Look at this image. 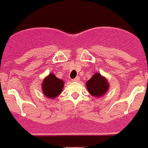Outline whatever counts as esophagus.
<instances>
[{
	"label": "esophagus",
	"mask_w": 148,
	"mask_h": 148,
	"mask_svg": "<svg viewBox=\"0 0 148 148\" xmlns=\"http://www.w3.org/2000/svg\"><path fill=\"white\" fill-rule=\"evenodd\" d=\"M72 80H73V82H78L79 80V76H77V77L74 78V79H73Z\"/></svg>",
	"instance_id": "34e87169"
}]
</instances>
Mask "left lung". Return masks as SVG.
<instances>
[{"label": "left lung", "instance_id": "obj_1", "mask_svg": "<svg viewBox=\"0 0 148 148\" xmlns=\"http://www.w3.org/2000/svg\"><path fill=\"white\" fill-rule=\"evenodd\" d=\"M87 89L92 95L100 97L106 94L108 89V83L106 78L99 73H95L86 83Z\"/></svg>", "mask_w": 148, "mask_h": 148}]
</instances>
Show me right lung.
Masks as SVG:
<instances>
[{
  "label": "right lung",
  "instance_id": "1",
  "mask_svg": "<svg viewBox=\"0 0 148 148\" xmlns=\"http://www.w3.org/2000/svg\"><path fill=\"white\" fill-rule=\"evenodd\" d=\"M63 86V81L56 78L54 74L51 73L42 82V92L45 96L53 99L62 92Z\"/></svg>",
  "mask_w": 148,
  "mask_h": 148
}]
</instances>
